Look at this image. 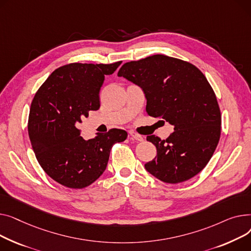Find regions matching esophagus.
<instances>
[{
  "label": "esophagus",
  "mask_w": 251,
  "mask_h": 251,
  "mask_svg": "<svg viewBox=\"0 0 251 251\" xmlns=\"http://www.w3.org/2000/svg\"><path fill=\"white\" fill-rule=\"evenodd\" d=\"M129 137H130L131 140H136V141H139V142L144 141V138L141 135H139V134H137V132H134V131L129 132Z\"/></svg>",
  "instance_id": "1"
}]
</instances>
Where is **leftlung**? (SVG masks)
Instances as JSON below:
<instances>
[{"label":"left lung","instance_id":"1","mask_svg":"<svg viewBox=\"0 0 251 251\" xmlns=\"http://www.w3.org/2000/svg\"><path fill=\"white\" fill-rule=\"evenodd\" d=\"M119 77L140 86L146 111L173 126L166 139L148 136L157 156L146 170L166 183H179L200 173L212 158L221 136V111L216 94L193 64L164 54L126 63Z\"/></svg>","mask_w":251,"mask_h":251}]
</instances>
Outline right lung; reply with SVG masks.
<instances>
[{
	"mask_svg": "<svg viewBox=\"0 0 251 251\" xmlns=\"http://www.w3.org/2000/svg\"><path fill=\"white\" fill-rule=\"evenodd\" d=\"M113 64L73 63L51 73L31 102L28 134L39 165L50 178L69 188H84L104 172L110 150L127 132L111 128L90 140L80 136L77 125L100 107L99 92Z\"/></svg>",
	"mask_w": 251,
	"mask_h": 251,
	"instance_id": "add662e5",
	"label": "right lung"
}]
</instances>
